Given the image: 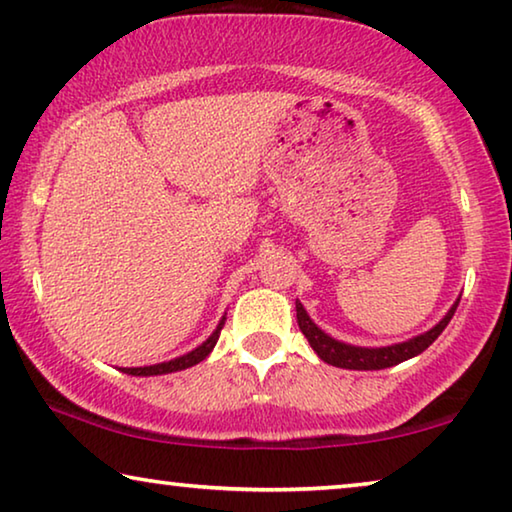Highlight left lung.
Returning <instances> with one entry per match:
<instances>
[{"label": "left lung", "instance_id": "8db88e82", "mask_svg": "<svg viewBox=\"0 0 512 512\" xmlns=\"http://www.w3.org/2000/svg\"><path fill=\"white\" fill-rule=\"evenodd\" d=\"M295 309H297V325H300L306 341L311 343V348L316 350V355L322 361H327V364L338 366V368H350V371H380V368L396 366L400 361L421 355L428 345L435 343V338L442 334L448 322H451L458 304H453L451 311L444 316V320L439 322L437 327H432L430 332L416 336L412 341L389 345V348H355V345L334 341L332 336H327L322 329L313 325L300 302L295 304Z\"/></svg>", "mask_w": 512, "mask_h": 512}]
</instances>
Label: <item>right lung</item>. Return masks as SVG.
I'll return each instance as SVG.
<instances>
[{
    "label": "right lung",
    "instance_id": "right-lung-1",
    "mask_svg": "<svg viewBox=\"0 0 512 512\" xmlns=\"http://www.w3.org/2000/svg\"><path fill=\"white\" fill-rule=\"evenodd\" d=\"M222 327H224V320L219 322V327L212 332V336L208 338L206 343L199 345V348L187 352V355L178 357V359H171V361H164V364H155V366H144V368H123V373L128 375H162V373H174V371H183V368H190L194 364H199V361L206 359L210 355V350L215 348L219 334H222Z\"/></svg>",
    "mask_w": 512,
    "mask_h": 512
}]
</instances>
